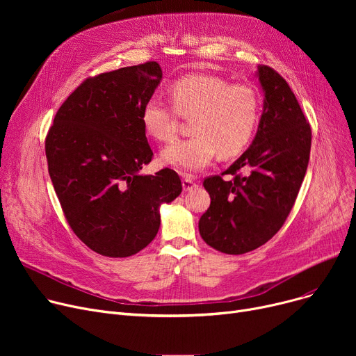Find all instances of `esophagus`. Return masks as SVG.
Here are the masks:
<instances>
[{"mask_svg":"<svg viewBox=\"0 0 356 356\" xmlns=\"http://www.w3.org/2000/svg\"><path fill=\"white\" fill-rule=\"evenodd\" d=\"M181 184H183V191L184 192H191V191H193L195 188H196V181L191 177V176H184L183 177V180H181Z\"/></svg>","mask_w":356,"mask_h":356,"instance_id":"34e87169","label":"esophagus"}]
</instances>
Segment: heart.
Here are the masks:
<instances>
[{
  "instance_id": "heart-1",
  "label": "heart",
  "mask_w": 356,
  "mask_h": 356,
  "mask_svg": "<svg viewBox=\"0 0 356 356\" xmlns=\"http://www.w3.org/2000/svg\"><path fill=\"white\" fill-rule=\"evenodd\" d=\"M172 104L148 99L141 112L145 133L167 143L176 137L179 115L191 120L193 137L167 145L161 164L183 173H195L207 167L216 153L234 157L251 141L259 118L258 93L247 85H231L215 74L193 73L168 88Z\"/></svg>"
}]
</instances>
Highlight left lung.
Masks as SVG:
<instances>
[{
  "instance_id": "1",
  "label": "left lung",
  "mask_w": 356,
  "mask_h": 356,
  "mask_svg": "<svg viewBox=\"0 0 356 356\" xmlns=\"http://www.w3.org/2000/svg\"><path fill=\"white\" fill-rule=\"evenodd\" d=\"M264 92L257 134L223 175L204 179L211 207L199 219V232L212 248L232 255L250 252L283 227L305 179L312 129L289 83L268 67L258 66Z\"/></svg>"
}]
</instances>
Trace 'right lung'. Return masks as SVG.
<instances>
[{"instance_id":"right-lung-1","label":"right lung","mask_w":356,"mask_h":356,"mask_svg":"<svg viewBox=\"0 0 356 356\" xmlns=\"http://www.w3.org/2000/svg\"><path fill=\"white\" fill-rule=\"evenodd\" d=\"M157 62L86 79L59 108L46 137L49 175L76 236L105 257L134 255L160 228V207L181 193L175 170L143 175L153 152L141 121L161 82Z\"/></svg>"}]
</instances>
